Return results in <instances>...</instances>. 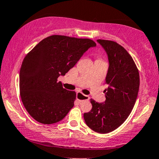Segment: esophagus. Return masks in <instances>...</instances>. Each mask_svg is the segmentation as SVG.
Listing matches in <instances>:
<instances>
[{
	"mask_svg": "<svg viewBox=\"0 0 159 159\" xmlns=\"http://www.w3.org/2000/svg\"><path fill=\"white\" fill-rule=\"evenodd\" d=\"M76 98L78 101H88L90 99L89 96L88 95H84L81 92H78L76 93Z\"/></svg>",
	"mask_w": 159,
	"mask_h": 159,
	"instance_id": "34e87169",
	"label": "esophagus"
}]
</instances>
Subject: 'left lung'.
Returning a JSON list of instances; mask_svg holds the SVG:
<instances>
[{
    "instance_id": "obj_1",
    "label": "left lung",
    "mask_w": 159,
    "mask_h": 159,
    "mask_svg": "<svg viewBox=\"0 0 159 159\" xmlns=\"http://www.w3.org/2000/svg\"><path fill=\"white\" fill-rule=\"evenodd\" d=\"M106 51L109 68L106 76V101L91 99L92 109L84 113L88 127L99 133H108L121 126L131 113L139 88V74L133 58L124 48L111 40L98 39Z\"/></svg>"
}]
</instances>
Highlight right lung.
<instances>
[{"label":"right lung","instance_id":"right-lung-1","mask_svg":"<svg viewBox=\"0 0 159 159\" xmlns=\"http://www.w3.org/2000/svg\"><path fill=\"white\" fill-rule=\"evenodd\" d=\"M93 46L96 43L90 39L52 35L25 56L20 71V93L33 119L52 124L68 114L74 106L76 93L63 88L58 78L66 75Z\"/></svg>","mask_w":159,"mask_h":159}]
</instances>
